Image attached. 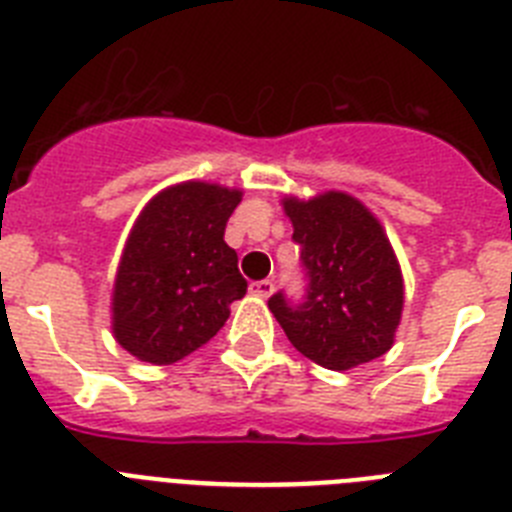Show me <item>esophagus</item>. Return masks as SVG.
I'll list each match as a JSON object with an SVG mask.
<instances>
[{
    "label": "esophagus",
    "mask_w": 512,
    "mask_h": 512,
    "mask_svg": "<svg viewBox=\"0 0 512 512\" xmlns=\"http://www.w3.org/2000/svg\"><path fill=\"white\" fill-rule=\"evenodd\" d=\"M251 292L256 297H261V300H266V297H271V292H274V282H271V279H261V282L251 284Z\"/></svg>",
    "instance_id": "obj_1"
}]
</instances>
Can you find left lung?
I'll use <instances>...</instances> for the list:
<instances>
[{"instance_id": "obj_1", "label": "left lung", "mask_w": 512, "mask_h": 512, "mask_svg": "<svg viewBox=\"0 0 512 512\" xmlns=\"http://www.w3.org/2000/svg\"><path fill=\"white\" fill-rule=\"evenodd\" d=\"M282 207L307 271L302 305H289L282 292L269 300L289 343L333 372L387 354L402 318L405 287L382 223L364 202L333 189L312 200L284 197Z\"/></svg>"}]
</instances>
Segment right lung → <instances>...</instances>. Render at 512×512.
Masks as SVG:
<instances>
[{
  "mask_svg": "<svg viewBox=\"0 0 512 512\" xmlns=\"http://www.w3.org/2000/svg\"><path fill=\"white\" fill-rule=\"evenodd\" d=\"M241 197V189L182 182L143 207L112 287V336L130 356L174 364L223 328L248 287L223 241Z\"/></svg>",
  "mask_w": 512,
  "mask_h": 512,
  "instance_id": "add662e5",
  "label": "right lung"
}]
</instances>
